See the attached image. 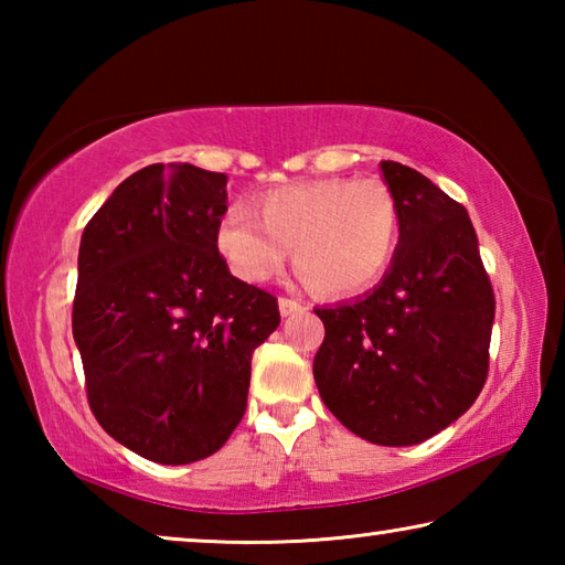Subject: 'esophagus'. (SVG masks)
Wrapping results in <instances>:
<instances>
[{
	"instance_id": "1",
	"label": "esophagus",
	"mask_w": 565,
	"mask_h": 565,
	"mask_svg": "<svg viewBox=\"0 0 565 565\" xmlns=\"http://www.w3.org/2000/svg\"><path fill=\"white\" fill-rule=\"evenodd\" d=\"M279 309H281V317H291V313H296V311H303L306 303L299 299H291V296H281Z\"/></svg>"
}]
</instances>
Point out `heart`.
I'll return each mask as SVG.
<instances>
[{
	"label": "heart",
	"instance_id": "heart-1",
	"mask_svg": "<svg viewBox=\"0 0 565 565\" xmlns=\"http://www.w3.org/2000/svg\"><path fill=\"white\" fill-rule=\"evenodd\" d=\"M256 212L228 206L216 246L244 281H266L294 246L296 269L323 294H356L394 262L401 214L396 196L376 179L327 177L264 191Z\"/></svg>",
	"mask_w": 565,
	"mask_h": 565
}]
</instances>
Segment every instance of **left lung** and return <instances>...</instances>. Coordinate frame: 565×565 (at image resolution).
Wrapping results in <instances>:
<instances>
[{"instance_id":"left-lung-1","label":"left lung","mask_w":565,"mask_h":565,"mask_svg":"<svg viewBox=\"0 0 565 565\" xmlns=\"http://www.w3.org/2000/svg\"><path fill=\"white\" fill-rule=\"evenodd\" d=\"M381 171L401 214L394 264L363 299L313 309L327 329L313 379L351 434L414 446L481 394L495 296L466 209L416 169Z\"/></svg>"}]
</instances>
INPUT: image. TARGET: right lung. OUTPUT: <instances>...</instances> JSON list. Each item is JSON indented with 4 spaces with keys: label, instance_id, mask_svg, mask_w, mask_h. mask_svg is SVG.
<instances>
[{
    "label": "right lung",
    "instance_id": "obj_1",
    "mask_svg": "<svg viewBox=\"0 0 565 565\" xmlns=\"http://www.w3.org/2000/svg\"><path fill=\"white\" fill-rule=\"evenodd\" d=\"M226 174L151 164L84 226L72 331L99 426L149 461L216 454L244 418L252 353L279 301L216 246Z\"/></svg>",
    "mask_w": 565,
    "mask_h": 565
}]
</instances>
